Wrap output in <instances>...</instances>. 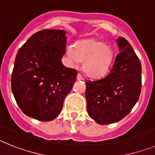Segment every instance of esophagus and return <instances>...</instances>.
<instances>
[{"label":"esophagus","mask_w":155,"mask_h":155,"mask_svg":"<svg viewBox=\"0 0 155 155\" xmlns=\"http://www.w3.org/2000/svg\"><path fill=\"white\" fill-rule=\"evenodd\" d=\"M77 80H84V77H83V75H82L81 73H80V72L77 74Z\"/></svg>","instance_id":"1"}]
</instances>
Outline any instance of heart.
<instances>
[{
	"label": "heart",
	"mask_w": 155,
	"mask_h": 155,
	"mask_svg": "<svg viewBox=\"0 0 155 155\" xmlns=\"http://www.w3.org/2000/svg\"><path fill=\"white\" fill-rule=\"evenodd\" d=\"M68 57L72 62H84L83 69L91 77H99L111 65L114 51L110 45L97 39H86L67 49Z\"/></svg>",
	"instance_id": "heart-1"
}]
</instances>
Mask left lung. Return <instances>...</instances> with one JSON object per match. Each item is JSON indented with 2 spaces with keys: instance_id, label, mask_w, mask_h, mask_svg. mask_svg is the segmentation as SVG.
Masks as SVG:
<instances>
[{
  "instance_id": "8db88e82",
  "label": "left lung",
  "mask_w": 155,
  "mask_h": 155,
  "mask_svg": "<svg viewBox=\"0 0 155 155\" xmlns=\"http://www.w3.org/2000/svg\"><path fill=\"white\" fill-rule=\"evenodd\" d=\"M120 53L110 73L86 80L87 110L97 124L115 123L126 117L137 102L142 87L141 63L124 38L117 40Z\"/></svg>"
}]
</instances>
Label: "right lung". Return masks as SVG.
Returning <instances> with one entry per match:
<instances>
[{"mask_svg":"<svg viewBox=\"0 0 155 155\" xmlns=\"http://www.w3.org/2000/svg\"><path fill=\"white\" fill-rule=\"evenodd\" d=\"M65 34L62 30L38 31L15 57L11 84L16 103L26 115L41 121L59 115L76 80L77 71L61 62Z\"/></svg>","mask_w":155,"mask_h":155,"instance_id":"1","label":"right lung"}]
</instances>
